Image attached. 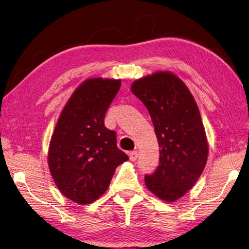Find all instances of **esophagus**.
<instances>
[{
    "label": "esophagus",
    "instance_id": "esophagus-1",
    "mask_svg": "<svg viewBox=\"0 0 249 249\" xmlns=\"http://www.w3.org/2000/svg\"><path fill=\"white\" fill-rule=\"evenodd\" d=\"M138 156H139V154H138V151L137 150H133V151H130L129 152V159H130V161H136L137 159H138Z\"/></svg>",
    "mask_w": 249,
    "mask_h": 249
}]
</instances>
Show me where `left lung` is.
<instances>
[{"label": "left lung", "mask_w": 249, "mask_h": 249, "mask_svg": "<svg viewBox=\"0 0 249 249\" xmlns=\"http://www.w3.org/2000/svg\"><path fill=\"white\" fill-rule=\"evenodd\" d=\"M132 93L150 114L160 147V164L145 184L152 194L175 202L199 179L208 157V143L199 108L181 79L158 71L137 80Z\"/></svg>", "instance_id": "obj_1"}]
</instances>
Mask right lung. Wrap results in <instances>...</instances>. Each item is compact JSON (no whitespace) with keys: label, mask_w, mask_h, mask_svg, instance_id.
<instances>
[{"label":"right lung","mask_w":249,"mask_h":249,"mask_svg":"<svg viewBox=\"0 0 249 249\" xmlns=\"http://www.w3.org/2000/svg\"><path fill=\"white\" fill-rule=\"evenodd\" d=\"M120 87L121 80L83 82L63 108L50 140V174L61 193L80 205L98 200L116 168L128 160L118 148L116 132L104 125Z\"/></svg>","instance_id":"1"}]
</instances>
